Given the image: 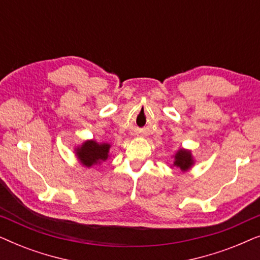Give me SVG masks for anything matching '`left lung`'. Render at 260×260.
<instances>
[{
    "mask_svg": "<svg viewBox=\"0 0 260 260\" xmlns=\"http://www.w3.org/2000/svg\"><path fill=\"white\" fill-rule=\"evenodd\" d=\"M173 158L174 162L172 167L179 168L182 170V172H188L195 163L193 155H191V151L188 150V149H179V150L176 151V154L173 155Z\"/></svg>",
    "mask_w": 260,
    "mask_h": 260,
    "instance_id": "1",
    "label": "left lung"
}]
</instances>
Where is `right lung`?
I'll use <instances>...</instances> for the list:
<instances>
[{
    "mask_svg": "<svg viewBox=\"0 0 260 260\" xmlns=\"http://www.w3.org/2000/svg\"><path fill=\"white\" fill-rule=\"evenodd\" d=\"M109 143H98L94 140H87L81 143V145L76 148V156L81 165L86 168H91L92 166L101 165L110 157Z\"/></svg>",
    "mask_w": 260,
    "mask_h": 260,
    "instance_id": "add662e5",
    "label": "right lung"
}]
</instances>
